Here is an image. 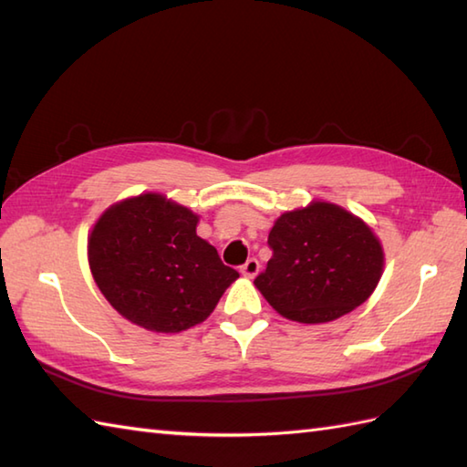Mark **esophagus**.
Returning <instances> with one entry per match:
<instances>
[{"label":"esophagus","mask_w":467,"mask_h":467,"mask_svg":"<svg viewBox=\"0 0 467 467\" xmlns=\"http://www.w3.org/2000/svg\"><path fill=\"white\" fill-rule=\"evenodd\" d=\"M258 272H260V262L255 260V258H250L242 265V274L245 275V278H250V280L255 278V275H258Z\"/></svg>","instance_id":"1"}]
</instances>
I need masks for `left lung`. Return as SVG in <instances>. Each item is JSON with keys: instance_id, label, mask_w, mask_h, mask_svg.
<instances>
[{"instance_id": "8db88e82", "label": "left lung", "mask_w": 467, "mask_h": 467, "mask_svg": "<svg viewBox=\"0 0 467 467\" xmlns=\"http://www.w3.org/2000/svg\"><path fill=\"white\" fill-rule=\"evenodd\" d=\"M274 255L254 280L284 318L320 325L360 306L383 275L385 252L370 227L328 202H310L274 222Z\"/></svg>"}]
</instances>
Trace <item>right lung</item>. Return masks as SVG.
Wrapping results in <instances>:
<instances>
[{"label":"right lung","mask_w":467,"mask_h":467,"mask_svg":"<svg viewBox=\"0 0 467 467\" xmlns=\"http://www.w3.org/2000/svg\"><path fill=\"white\" fill-rule=\"evenodd\" d=\"M199 215L161 193L104 209L88 235L92 278L120 317L150 332L203 322L240 278L197 235Z\"/></svg>","instance_id":"add662e5"}]
</instances>
